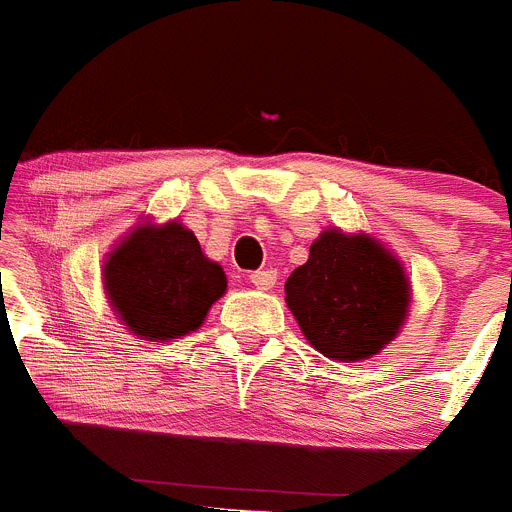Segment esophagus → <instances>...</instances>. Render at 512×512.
Here are the masks:
<instances>
[{"instance_id":"obj_1","label":"esophagus","mask_w":512,"mask_h":512,"mask_svg":"<svg viewBox=\"0 0 512 512\" xmlns=\"http://www.w3.org/2000/svg\"><path fill=\"white\" fill-rule=\"evenodd\" d=\"M251 284L256 289H261V292H269L274 284H277V271H271V269H259V271H253L251 274Z\"/></svg>"}]
</instances>
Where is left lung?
I'll list each match as a JSON object with an SVG mask.
<instances>
[{
	"mask_svg": "<svg viewBox=\"0 0 512 512\" xmlns=\"http://www.w3.org/2000/svg\"><path fill=\"white\" fill-rule=\"evenodd\" d=\"M287 307L312 348L333 361L372 359L400 336L413 287L405 264L369 233L328 228L289 274Z\"/></svg>",
	"mask_w": 512,
	"mask_h": 512,
	"instance_id": "obj_1",
	"label": "left lung"
}]
</instances>
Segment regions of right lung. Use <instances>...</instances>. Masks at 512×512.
Segmentation results:
<instances>
[{"instance_id":"right-lung-1","label":"right lung","mask_w":512,"mask_h":512,"mask_svg":"<svg viewBox=\"0 0 512 512\" xmlns=\"http://www.w3.org/2000/svg\"><path fill=\"white\" fill-rule=\"evenodd\" d=\"M102 287L120 325L140 341L164 343L205 323L228 289L223 266L207 259L179 220L140 217L102 264Z\"/></svg>"}]
</instances>
